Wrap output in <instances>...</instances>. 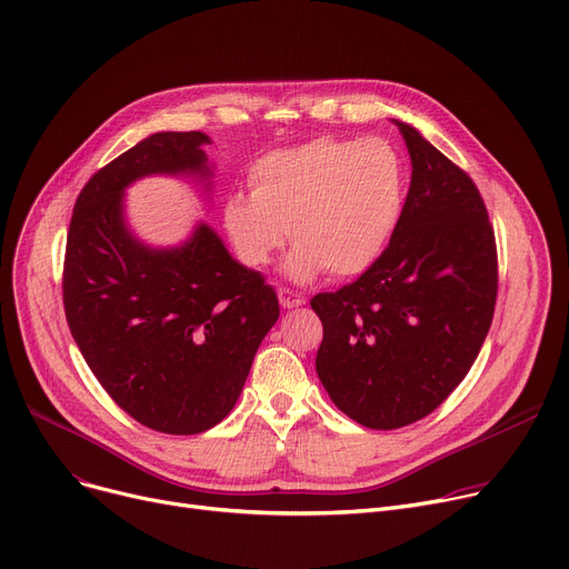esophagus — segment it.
<instances>
[{
  "label": "esophagus",
  "instance_id": "obj_1",
  "mask_svg": "<svg viewBox=\"0 0 569 569\" xmlns=\"http://www.w3.org/2000/svg\"><path fill=\"white\" fill-rule=\"evenodd\" d=\"M279 305H281L283 309H297V307L307 305V300H305V295L295 292V290H290V288H279Z\"/></svg>",
  "mask_w": 569,
  "mask_h": 569
}]
</instances>
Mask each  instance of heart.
I'll list each match as a JSON object with an SVG mask.
<instances>
[{"label": "heart", "instance_id": "heart-1", "mask_svg": "<svg viewBox=\"0 0 569 569\" xmlns=\"http://www.w3.org/2000/svg\"><path fill=\"white\" fill-rule=\"evenodd\" d=\"M249 189L230 193L221 212L239 262L267 267L290 234L292 279H350L373 267L397 234L408 172L385 138H318L258 159Z\"/></svg>", "mask_w": 569, "mask_h": 569}]
</instances>
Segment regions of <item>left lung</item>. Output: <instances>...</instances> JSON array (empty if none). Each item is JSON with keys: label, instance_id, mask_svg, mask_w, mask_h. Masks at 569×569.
<instances>
[{"label": "left lung", "instance_id": "8db88e82", "mask_svg": "<svg viewBox=\"0 0 569 569\" xmlns=\"http://www.w3.org/2000/svg\"><path fill=\"white\" fill-rule=\"evenodd\" d=\"M403 217L367 272L320 292L316 371L335 406L369 429H401L433 412L466 378L493 320L498 253L472 179L410 124Z\"/></svg>", "mask_w": 569, "mask_h": 569}]
</instances>
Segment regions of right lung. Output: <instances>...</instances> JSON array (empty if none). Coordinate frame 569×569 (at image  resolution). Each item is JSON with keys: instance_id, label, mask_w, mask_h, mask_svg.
<instances>
[{"instance_id": "right-lung-1", "label": "right lung", "mask_w": 569, "mask_h": 569, "mask_svg": "<svg viewBox=\"0 0 569 569\" xmlns=\"http://www.w3.org/2000/svg\"><path fill=\"white\" fill-rule=\"evenodd\" d=\"M200 131L154 133L80 191L67 234L69 330L110 399L136 422L193 436L232 410L279 318L260 272L200 223L182 247L149 249L124 223V189L147 174H212Z\"/></svg>"}]
</instances>
